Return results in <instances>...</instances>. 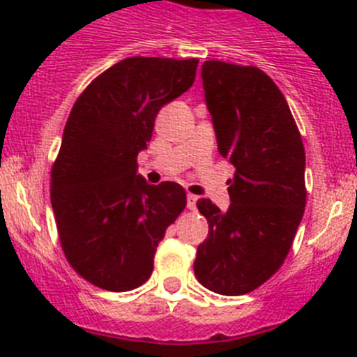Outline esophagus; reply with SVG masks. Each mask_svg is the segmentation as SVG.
I'll use <instances>...</instances> for the list:
<instances>
[{
  "label": "esophagus",
  "mask_w": 357,
  "mask_h": 357,
  "mask_svg": "<svg viewBox=\"0 0 357 357\" xmlns=\"http://www.w3.org/2000/svg\"><path fill=\"white\" fill-rule=\"evenodd\" d=\"M197 200H198L197 195H191V193H189V195H188V209H191V211L197 209Z\"/></svg>",
  "instance_id": "34e87169"
}]
</instances>
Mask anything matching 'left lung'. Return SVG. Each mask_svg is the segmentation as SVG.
Here are the masks:
<instances>
[{
  "label": "left lung",
  "mask_w": 357,
  "mask_h": 357,
  "mask_svg": "<svg viewBox=\"0 0 357 357\" xmlns=\"http://www.w3.org/2000/svg\"><path fill=\"white\" fill-rule=\"evenodd\" d=\"M220 155L236 168L225 213L209 198L197 207L209 223L195 275L220 295L254 291L284 263L305 207V151L288 102L254 66H202Z\"/></svg>",
  "instance_id": "1"
}]
</instances>
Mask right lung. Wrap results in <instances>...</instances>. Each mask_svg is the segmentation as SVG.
Segmentation results:
<instances>
[{
    "label": "right lung",
    "mask_w": 357,
    "mask_h": 357,
    "mask_svg": "<svg viewBox=\"0 0 357 357\" xmlns=\"http://www.w3.org/2000/svg\"><path fill=\"white\" fill-rule=\"evenodd\" d=\"M197 66L198 59L130 56L73 105L52 168V207L66 259L98 288L146 282L164 232L184 211V188L148 184L137 155L159 110L193 85Z\"/></svg>",
    "instance_id": "obj_1"
}]
</instances>
